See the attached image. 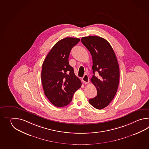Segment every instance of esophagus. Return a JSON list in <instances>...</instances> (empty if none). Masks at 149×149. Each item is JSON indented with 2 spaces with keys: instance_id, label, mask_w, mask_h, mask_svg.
Masks as SVG:
<instances>
[{
  "instance_id": "34e87169",
  "label": "esophagus",
  "mask_w": 149,
  "mask_h": 149,
  "mask_svg": "<svg viewBox=\"0 0 149 149\" xmlns=\"http://www.w3.org/2000/svg\"><path fill=\"white\" fill-rule=\"evenodd\" d=\"M82 82L85 84H87L89 82V77L87 74H85V76L82 77Z\"/></svg>"
}]
</instances>
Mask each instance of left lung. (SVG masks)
<instances>
[{"label": "left lung", "instance_id": "1", "mask_svg": "<svg viewBox=\"0 0 149 149\" xmlns=\"http://www.w3.org/2000/svg\"><path fill=\"white\" fill-rule=\"evenodd\" d=\"M81 41L92 55L93 75L91 81L97 89V96L89 103L97 109H103L112 101L119 82V67L117 57L107 40L98 36L82 37ZM96 72L99 77H95Z\"/></svg>", "mask_w": 149, "mask_h": 149}]
</instances>
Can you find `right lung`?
I'll list each match as a JSON object with an SVG mask.
<instances>
[{
  "mask_svg": "<svg viewBox=\"0 0 149 149\" xmlns=\"http://www.w3.org/2000/svg\"><path fill=\"white\" fill-rule=\"evenodd\" d=\"M80 40L72 37L61 39L54 45L42 64L41 82L45 94L55 107L69 104L81 86L69 63L70 51Z\"/></svg>",
  "mask_w": 149,
  "mask_h": 149,
  "instance_id": "right-lung-1",
  "label": "right lung"
}]
</instances>
